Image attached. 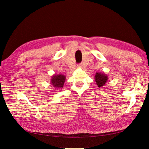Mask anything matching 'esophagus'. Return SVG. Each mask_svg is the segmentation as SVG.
<instances>
[{
  "instance_id": "obj_1",
  "label": "esophagus",
  "mask_w": 149,
  "mask_h": 149,
  "mask_svg": "<svg viewBox=\"0 0 149 149\" xmlns=\"http://www.w3.org/2000/svg\"><path fill=\"white\" fill-rule=\"evenodd\" d=\"M82 68H84V65L82 64H80L77 65V68H80L81 69Z\"/></svg>"
}]
</instances>
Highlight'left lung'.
<instances>
[{"label": "left lung", "instance_id": "obj_1", "mask_svg": "<svg viewBox=\"0 0 149 149\" xmlns=\"http://www.w3.org/2000/svg\"><path fill=\"white\" fill-rule=\"evenodd\" d=\"M95 79L96 84L99 88H101L105 85L109 79L108 76L105 73L102 72H96L95 76Z\"/></svg>", "mask_w": 149, "mask_h": 149}]
</instances>
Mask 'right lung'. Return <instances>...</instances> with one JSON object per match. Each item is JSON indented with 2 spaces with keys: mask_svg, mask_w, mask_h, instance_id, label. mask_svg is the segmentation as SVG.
<instances>
[{
  "mask_svg": "<svg viewBox=\"0 0 149 149\" xmlns=\"http://www.w3.org/2000/svg\"><path fill=\"white\" fill-rule=\"evenodd\" d=\"M66 77L63 74H54L52 75L50 80L51 85L55 88H63Z\"/></svg>",
  "mask_w": 149,
  "mask_h": 149,
  "instance_id": "add662e5",
  "label": "right lung"
}]
</instances>
